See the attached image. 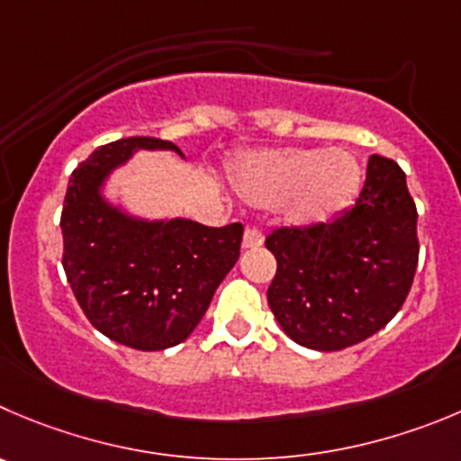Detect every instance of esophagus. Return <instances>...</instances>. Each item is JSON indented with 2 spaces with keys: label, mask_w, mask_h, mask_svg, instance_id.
<instances>
[{
  "label": "esophagus",
  "mask_w": 461,
  "mask_h": 461,
  "mask_svg": "<svg viewBox=\"0 0 461 461\" xmlns=\"http://www.w3.org/2000/svg\"><path fill=\"white\" fill-rule=\"evenodd\" d=\"M262 242H265V235H262L258 228H247V230H244V238H242L244 249H258L262 247Z\"/></svg>",
  "instance_id": "34e87169"
}]
</instances>
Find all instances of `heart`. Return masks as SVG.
<instances>
[{
    "instance_id": "heart-1",
    "label": "heart",
    "mask_w": 461,
    "mask_h": 461,
    "mask_svg": "<svg viewBox=\"0 0 461 461\" xmlns=\"http://www.w3.org/2000/svg\"><path fill=\"white\" fill-rule=\"evenodd\" d=\"M235 183L249 201H287L296 223H319L344 210L362 185L359 162L346 151L276 149L247 158L235 167Z\"/></svg>"
}]
</instances>
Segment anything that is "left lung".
I'll return each instance as SVG.
<instances>
[{
	"label": "left lung",
	"instance_id": "obj_1",
	"mask_svg": "<svg viewBox=\"0 0 461 461\" xmlns=\"http://www.w3.org/2000/svg\"><path fill=\"white\" fill-rule=\"evenodd\" d=\"M267 301L296 344L341 350L369 339L405 303L419 265L416 205L396 162L371 156L366 181L330 223L280 226Z\"/></svg>",
	"mask_w": 461,
	"mask_h": 461
}]
</instances>
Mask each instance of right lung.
Segmentation results:
<instances>
[{
    "label": "right lung",
    "instance_id": "add662e5",
    "mask_svg": "<svg viewBox=\"0 0 461 461\" xmlns=\"http://www.w3.org/2000/svg\"><path fill=\"white\" fill-rule=\"evenodd\" d=\"M135 149H176L160 138L104 144L78 165L65 192L63 269L87 321L113 341L162 350L190 337L242 244V223L190 219L144 223L108 208L96 187Z\"/></svg>",
    "mask_w": 461,
    "mask_h": 461
}]
</instances>
